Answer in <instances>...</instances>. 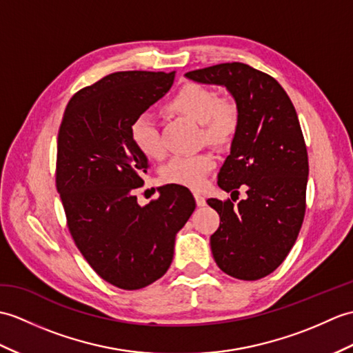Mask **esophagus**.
Returning a JSON list of instances; mask_svg holds the SVG:
<instances>
[{
	"label": "esophagus",
	"mask_w": 353,
	"mask_h": 353,
	"mask_svg": "<svg viewBox=\"0 0 353 353\" xmlns=\"http://www.w3.org/2000/svg\"><path fill=\"white\" fill-rule=\"evenodd\" d=\"M194 196H195V203H196V206H204V204H206V199H204V196L200 194V192H194Z\"/></svg>",
	"instance_id": "1"
}]
</instances>
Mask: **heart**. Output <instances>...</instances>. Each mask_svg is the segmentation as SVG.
<instances>
[{"label":"heart","mask_w":353,"mask_h":353,"mask_svg":"<svg viewBox=\"0 0 353 353\" xmlns=\"http://www.w3.org/2000/svg\"><path fill=\"white\" fill-rule=\"evenodd\" d=\"M167 110L200 123L203 135L214 144H228L234 138L241 123L237 103L230 97H219L214 90L200 84H185L167 102ZM130 139L145 158L158 159L163 154L159 130L149 116H139L129 128ZM215 167L210 152L174 157L162 168V180L171 185L200 188L204 177Z\"/></svg>","instance_id":"heart-1"}]
</instances>
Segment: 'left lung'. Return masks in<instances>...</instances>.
<instances>
[{
	"label": "left lung",
	"instance_id": "8db88e82",
	"mask_svg": "<svg viewBox=\"0 0 353 353\" xmlns=\"http://www.w3.org/2000/svg\"><path fill=\"white\" fill-rule=\"evenodd\" d=\"M185 77L225 87L239 106V129L218 174L232 200H208L221 218L210 248L227 275L260 280L288 257L305 215L308 154L298 114L276 79L248 64L223 63ZM241 185L248 196L234 205Z\"/></svg>",
	"mask_w": 353,
	"mask_h": 353
}]
</instances>
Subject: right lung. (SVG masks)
Wrapping results in <instances>:
<instances>
[{
  "mask_svg": "<svg viewBox=\"0 0 353 353\" xmlns=\"http://www.w3.org/2000/svg\"><path fill=\"white\" fill-rule=\"evenodd\" d=\"M174 83V72L129 70L106 75L72 97L57 139V191L69 232L106 283L138 290L167 272L177 232L190 219V190L165 185L139 206L135 190L149 170L129 128Z\"/></svg>",
  "mask_w": 353,
  "mask_h": 353,
  "instance_id": "obj_1",
  "label": "right lung"
}]
</instances>
